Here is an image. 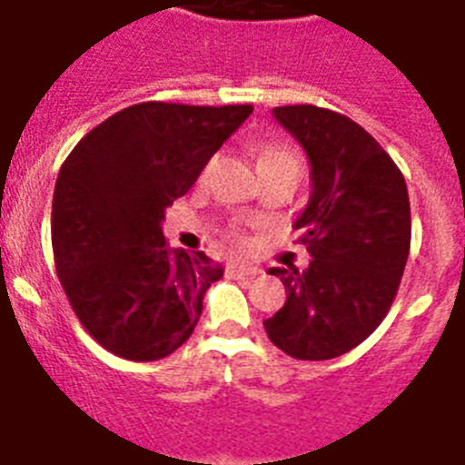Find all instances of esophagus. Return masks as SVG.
Listing matches in <instances>:
<instances>
[{
	"label": "esophagus",
	"mask_w": 465,
	"mask_h": 465,
	"mask_svg": "<svg viewBox=\"0 0 465 465\" xmlns=\"http://www.w3.org/2000/svg\"><path fill=\"white\" fill-rule=\"evenodd\" d=\"M228 273L235 278H247V276H259L262 269L250 266V263H228Z\"/></svg>",
	"instance_id": "esophagus-1"
}]
</instances>
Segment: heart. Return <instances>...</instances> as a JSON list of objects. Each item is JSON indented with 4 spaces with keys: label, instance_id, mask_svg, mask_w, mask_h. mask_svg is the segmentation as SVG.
<instances>
[{
    "label": "heart",
    "instance_id": "1",
    "mask_svg": "<svg viewBox=\"0 0 465 465\" xmlns=\"http://www.w3.org/2000/svg\"><path fill=\"white\" fill-rule=\"evenodd\" d=\"M256 168H259V173H263V170H283V168L302 173V155H300V151H297L295 146L283 143V141H263V143L256 146ZM230 237H232L237 244L244 242V237L240 230H232Z\"/></svg>",
    "mask_w": 465,
    "mask_h": 465
}]
</instances>
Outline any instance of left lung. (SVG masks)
<instances>
[{"mask_svg":"<svg viewBox=\"0 0 465 465\" xmlns=\"http://www.w3.org/2000/svg\"><path fill=\"white\" fill-rule=\"evenodd\" d=\"M312 165V194L295 221L312 262L271 269L285 304L263 322L271 343L297 360H331L381 324L411 252L406 180L384 148L345 114L317 105L273 110Z\"/></svg>","mask_w":465,"mask_h":465,"instance_id":"left-lung-1","label":"left lung"}]
</instances>
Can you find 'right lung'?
<instances>
[{"label":"right lung","mask_w":465,"mask_h":465,"mask_svg":"<svg viewBox=\"0 0 465 465\" xmlns=\"http://www.w3.org/2000/svg\"><path fill=\"white\" fill-rule=\"evenodd\" d=\"M252 110L139 103L85 134L59 170V283L85 331L117 358H168L194 331L223 266L170 247L161 223Z\"/></svg>","instance_id":"1"}]
</instances>
